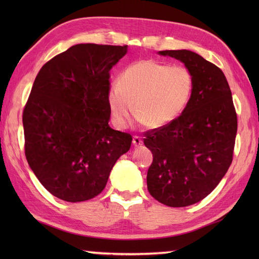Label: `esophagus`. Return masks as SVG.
Listing matches in <instances>:
<instances>
[{"label":"esophagus","mask_w":259,"mask_h":259,"mask_svg":"<svg viewBox=\"0 0 259 259\" xmlns=\"http://www.w3.org/2000/svg\"><path fill=\"white\" fill-rule=\"evenodd\" d=\"M133 144L135 145V147H140L142 145V140H141L140 137L135 136L134 139H133Z\"/></svg>","instance_id":"34e87169"}]
</instances>
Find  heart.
I'll return each mask as SVG.
<instances>
[{
    "instance_id": "obj_1",
    "label": "heart",
    "mask_w": 259,
    "mask_h": 259,
    "mask_svg": "<svg viewBox=\"0 0 259 259\" xmlns=\"http://www.w3.org/2000/svg\"><path fill=\"white\" fill-rule=\"evenodd\" d=\"M194 84L192 73L184 65L155 60L131 63L108 93L113 122L119 128L128 125L135 104L139 122L151 128L172 123L189 104Z\"/></svg>"
}]
</instances>
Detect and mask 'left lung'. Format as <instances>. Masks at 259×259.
<instances>
[{
  "instance_id": "8db88e82",
  "label": "left lung",
  "mask_w": 259,
  "mask_h": 259,
  "mask_svg": "<svg viewBox=\"0 0 259 259\" xmlns=\"http://www.w3.org/2000/svg\"><path fill=\"white\" fill-rule=\"evenodd\" d=\"M179 60L194 76L186 110L172 123L147 131L144 144L153 160L148 191L169 207L202 200L216 188L233 161L237 114L223 71L189 50L159 51Z\"/></svg>"
}]
</instances>
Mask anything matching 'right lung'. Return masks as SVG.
<instances>
[{
	"label": "right lung",
	"instance_id": "right-lung-1",
	"mask_svg": "<svg viewBox=\"0 0 259 259\" xmlns=\"http://www.w3.org/2000/svg\"><path fill=\"white\" fill-rule=\"evenodd\" d=\"M128 47L76 45L38 71L23 110L27 163L45 188L69 202L107 185L133 137L110 128V70Z\"/></svg>",
	"mask_w": 259,
	"mask_h": 259
}]
</instances>
